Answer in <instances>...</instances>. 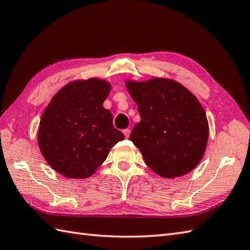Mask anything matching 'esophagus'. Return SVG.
Masks as SVG:
<instances>
[{
  "label": "esophagus",
  "instance_id": "34e87169",
  "mask_svg": "<svg viewBox=\"0 0 250 250\" xmlns=\"http://www.w3.org/2000/svg\"><path fill=\"white\" fill-rule=\"evenodd\" d=\"M123 132H124V134H125V136L126 138H129V136H130V130H129V129H125Z\"/></svg>",
  "mask_w": 250,
  "mask_h": 250
}]
</instances>
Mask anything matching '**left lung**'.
<instances>
[{
  "instance_id": "1",
  "label": "left lung",
  "mask_w": 250,
  "mask_h": 250,
  "mask_svg": "<svg viewBox=\"0 0 250 250\" xmlns=\"http://www.w3.org/2000/svg\"><path fill=\"white\" fill-rule=\"evenodd\" d=\"M126 87L140 115L130 140L146 164L170 178L195 168L208 140L206 113L195 96L180 83L163 78L130 81Z\"/></svg>"
}]
</instances>
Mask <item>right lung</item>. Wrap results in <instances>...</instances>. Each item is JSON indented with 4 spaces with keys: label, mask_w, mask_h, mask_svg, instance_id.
<instances>
[{
    "label": "right lung",
    "mask_w": 250,
    "mask_h": 250,
    "mask_svg": "<svg viewBox=\"0 0 250 250\" xmlns=\"http://www.w3.org/2000/svg\"><path fill=\"white\" fill-rule=\"evenodd\" d=\"M110 89L104 80L75 81L61 88L44 111L38 143L48 165L62 175L91 176L125 138L102 105Z\"/></svg>",
    "instance_id": "obj_1"
}]
</instances>
